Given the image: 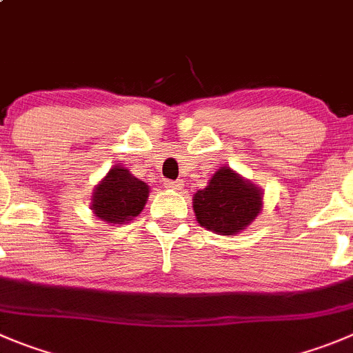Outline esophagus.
Returning a JSON list of instances; mask_svg holds the SVG:
<instances>
[{"instance_id":"esophagus-1","label":"esophagus","mask_w":353,"mask_h":353,"mask_svg":"<svg viewBox=\"0 0 353 353\" xmlns=\"http://www.w3.org/2000/svg\"><path fill=\"white\" fill-rule=\"evenodd\" d=\"M163 186H165L167 190H174V192H179L181 188H183V184H181L179 181H165V183H163Z\"/></svg>"}]
</instances>
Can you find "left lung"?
<instances>
[{"label": "left lung", "instance_id": "obj_1", "mask_svg": "<svg viewBox=\"0 0 353 353\" xmlns=\"http://www.w3.org/2000/svg\"><path fill=\"white\" fill-rule=\"evenodd\" d=\"M261 209V188L226 165L219 167L207 186L193 195L199 225L217 235H236L254 221Z\"/></svg>", "mask_w": 353, "mask_h": 353}]
</instances>
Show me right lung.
Segmentation results:
<instances>
[{
  "instance_id": "right-lung-1",
  "label": "right lung",
  "mask_w": 353,
  "mask_h": 353,
  "mask_svg": "<svg viewBox=\"0 0 353 353\" xmlns=\"http://www.w3.org/2000/svg\"><path fill=\"white\" fill-rule=\"evenodd\" d=\"M150 196V186L132 176L123 165L111 167L110 172L95 184L90 209L106 225H125L134 221Z\"/></svg>"
}]
</instances>
